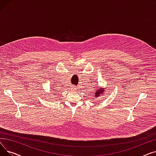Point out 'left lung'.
<instances>
[{
    "mask_svg": "<svg viewBox=\"0 0 156 156\" xmlns=\"http://www.w3.org/2000/svg\"><path fill=\"white\" fill-rule=\"evenodd\" d=\"M105 88H99L95 89V92H94V99H97V98H99L101 95L105 94Z\"/></svg>",
    "mask_w": 156,
    "mask_h": 156,
    "instance_id": "left-lung-1",
    "label": "left lung"
}]
</instances>
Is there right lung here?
I'll return each instance as SVG.
<instances>
[{
  "label": "right lung",
  "instance_id": "right-lung-1",
  "mask_svg": "<svg viewBox=\"0 0 156 156\" xmlns=\"http://www.w3.org/2000/svg\"><path fill=\"white\" fill-rule=\"evenodd\" d=\"M56 92H57V91H55V90H54V89H52V93H51V94H54H54H56Z\"/></svg>",
  "mask_w": 156,
  "mask_h": 156
}]
</instances>
